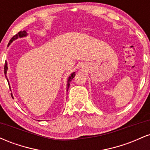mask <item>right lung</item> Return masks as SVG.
Masks as SVG:
<instances>
[{"mask_svg":"<svg viewBox=\"0 0 150 150\" xmlns=\"http://www.w3.org/2000/svg\"><path fill=\"white\" fill-rule=\"evenodd\" d=\"M25 36H27V32H26V31H22V32H18V34H16L15 36H13V37L11 38V39H10V40L9 43H8V46H9L10 44H11L12 42H13V41L15 40V39H18V38H19V37H25ZM7 70H8V66H7V63H6H6H5V65H4V73H5V75H6V78H7V76H6ZM75 75V73H72L71 75H70V76L69 77V78L68 79V84H67V91L68 90V88H69V87H70V82H71V80L74 78ZM7 80H8V78H7ZM11 96H12V94H11Z\"/></svg>","mask_w":150,"mask_h":150,"instance_id":"right-lung-1","label":"right lung"}]
</instances>
